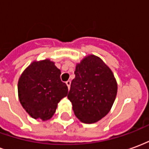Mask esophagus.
Masks as SVG:
<instances>
[{"label":"esophagus","mask_w":149,"mask_h":149,"mask_svg":"<svg viewBox=\"0 0 149 149\" xmlns=\"http://www.w3.org/2000/svg\"><path fill=\"white\" fill-rule=\"evenodd\" d=\"M66 84H67V86H68V89H69V88H70V85H71V81H66Z\"/></svg>","instance_id":"1"}]
</instances>
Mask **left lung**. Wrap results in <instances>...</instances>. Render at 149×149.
I'll list each match as a JSON object with an SVG mask.
<instances>
[{"label": "left lung", "instance_id": "1", "mask_svg": "<svg viewBox=\"0 0 149 149\" xmlns=\"http://www.w3.org/2000/svg\"><path fill=\"white\" fill-rule=\"evenodd\" d=\"M68 98L75 116L92 124L109 113L116 99L117 84L114 75L97 56L84 57L76 66Z\"/></svg>", "mask_w": 149, "mask_h": 149}]
</instances>
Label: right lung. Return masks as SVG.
Here are the masks:
<instances>
[{
    "label": "right lung",
    "instance_id": "1",
    "mask_svg": "<svg viewBox=\"0 0 149 149\" xmlns=\"http://www.w3.org/2000/svg\"><path fill=\"white\" fill-rule=\"evenodd\" d=\"M61 70L46 59L33 61L18 81V97L24 110L34 119L47 120L57 104L67 96L68 87L61 80Z\"/></svg>",
    "mask_w": 149,
    "mask_h": 149
}]
</instances>
